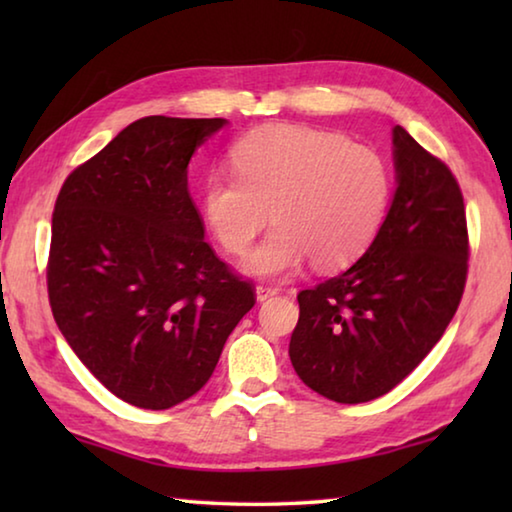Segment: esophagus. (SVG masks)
Returning <instances> with one entry per match:
<instances>
[{
	"label": "esophagus",
	"instance_id": "obj_1",
	"mask_svg": "<svg viewBox=\"0 0 512 512\" xmlns=\"http://www.w3.org/2000/svg\"><path fill=\"white\" fill-rule=\"evenodd\" d=\"M277 293H280V289H277V287H271V284H259V287H257V300L264 302L268 298L277 296Z\"/></svg>",
	"mask_w": 512,
	"mask_h": 512
}]
</instances>
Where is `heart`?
<instances>
[{"label": "heart", "instance_id": "heart-1", "mask_svg": "<svg viewBox=\"0 0 512 512\" xmlns=\"http://www.w3.org/2000/svg\"><path fill=\"white\" fill-rule=\"evenodd\" d=\"M230 169L210 173L203 212L230 255H246L273 216L275 228L246 268L284 277L311 259L339 271L375 241L391 203V171L368 146L302 124H266L230 146Z\"/></svg>", "mask_w": 512, "mask_h": 512}]
</instances>
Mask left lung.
Wrapping results in <instances>:
<instances>
[{
	"label": "left lung",
	"mask_w": 512,
	"mask_h": 512,
	"mask_svg": "<svg viewBox=\"0 0 512 512\" xmlns=\"http://www.w3.org/2000/svg\"><path fill=\"white\" fill-rule=\"evenodd\" d=\"M397 189L366 255L298 293L289 357L327 400L370 402L418 368L461 305L470 237L452 169L393 128Z\"/></svg>",
	"instance_id": "1"
}]
</instances>
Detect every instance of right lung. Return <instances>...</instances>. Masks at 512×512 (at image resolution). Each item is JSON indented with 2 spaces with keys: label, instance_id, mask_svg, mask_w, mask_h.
Listing matches in <instances>:
<instances>
[{
  "label": "right lung",
  "instance_id": "1",
  "mask_svg": "<svg viewBox=\"0 0 512 512\" xmlns=\"http://www.w3.org/2000/svg\"><path fill=\"white\" fill-rule=\"evenodd\" d=\"M225 119L144 117L69 173L51 216L47 291L76 357L112 395L171 409L201 391L255 287L205 241L187 187Z\"/></svg>",
  "mask_w": 512,
  "mask_h": 512
}]
</instances>
